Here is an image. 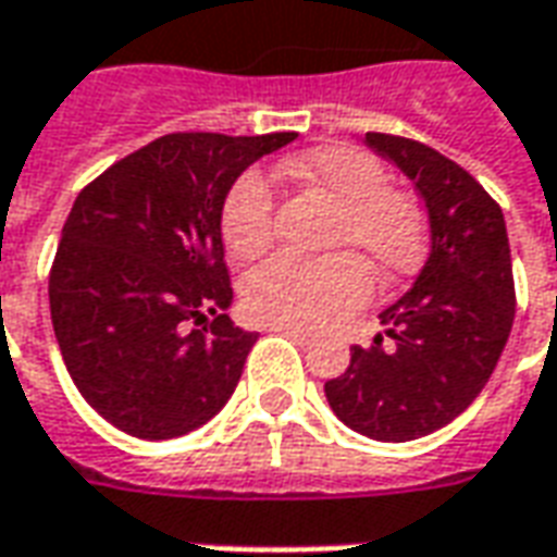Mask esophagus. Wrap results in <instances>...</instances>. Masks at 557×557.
<instances>
[{
  "label": "esophagus",
  "instance_id": "1",
  "mask_svg": "<svg viewBox=\"0 0 557 557\" xmlns=\"http://www.w3.org/2000/svg\"><path fill=\"white\" fill-rule=\"evenodd\" d=\"M275 333H282L287 339H294L297 345H309L312 343V333H302V330H290V327H272Z\"/></svg>",
  "mask_w": 557,
  "mask_h": 557
}]
</instances>
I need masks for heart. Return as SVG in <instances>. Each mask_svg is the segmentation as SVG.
<instances>
[{
	"label": "heart",
	"mask_w": 557,
	"mask_h": 557,
	"mask_svg": "<svg viewBox=\"0 0 557 557\" xmlns=\"http://www.w3.org/2000/svg\"><path fill=\"white\" fill-rule=\"evenodd\" d=\"M285 175L327 194L339 212L327 248L339 255H278L245 278V312L270 327L315 333L358 312L373 294V270L397 282L416 270L428 245V224L418 199L388 187V172L360 148L327 145L287 160ZM275 197L263 172L248 169L230 184L221 206V236L230 255L251 260L272 242Z\"/></svg>",
	"instance_id": "1"
}]
</instances>
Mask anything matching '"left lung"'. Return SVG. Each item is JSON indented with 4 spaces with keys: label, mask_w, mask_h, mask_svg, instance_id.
<instances>
[{
    "label": "left lung",
    "mask_w": 557,
    "mask_h": 557,
    "mask_svg": "<svg viewBox=\"0 0 557 557\" xmlns=\"http://www.w3.org/2000/svg\"><path fill=\"white\" fill-rule=\"evenodd\" d=\"M428 206L431 255L412 287L382 312L389 343L351 348L343 375L324 382L330 409L379 443H409L446 428L494 373L516 318L512 257L500 206L440 151L367 133Z\"/></svg>",
    "instance_id": "obj_1"
}]
</instances>
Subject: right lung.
<instances>
[{"label":"right lung","mask_w":557,"mask_h":557,"mask_svg":"<svg viewBox=\"0 0 557 557\" xmlns=\"http://www.w3.org/2000/svg\"><path fill=\"white\" fill-rule=\"evenodd\" d=\"M294 133H169L75 199L48 297L81 397L117 431L172 440L239 385L257 333L236 327L221 206L230 184Z\"/></svg>","instance_id":"1"}]
</instances>
